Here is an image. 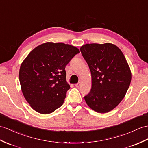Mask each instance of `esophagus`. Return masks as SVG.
Wrapping results in <instances>:
<instances>
[{
	"instance_id": "1",
	"label": "esophagus",
	"mask_w": 148,
	"mask_h": 148,
	"mask_svg": "<svg viewBox=\"0 0 148 148\" xmlns=\"http://www.w3.org/2000/svg\"><path fill=\"white\" fill-rule=\"evenodd\" d=\"M80 85H81V83L78 82V83H77V84H75V86H76V87H78V86H80Z\"/></svg>"
}]
</instances>
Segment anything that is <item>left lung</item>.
Here are the masks:
<instances>
[{
    "label": "left lung",
    "instance_id": "8db88e82",
    "mask_svg": "<svg viewBox=\"0 0 148 148\" xmlns=\"http://www.w3.org/2000/svg\"><path fill=\"white\" fill-rule=\"evenodd\" d=\"M92 75V88L84 97L86 104L99 113L118 106L127 92L131 72L121 50L111 43L86 44L80 48Z\"/></svg>",
    "mask_w": 148,
    "mask_h": 148
}]
</instances>
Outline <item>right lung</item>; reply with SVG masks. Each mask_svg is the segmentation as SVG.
<instances>
[{
  "label": "right lung",
  "instance_id": "add662e5",
  "mask_svg": "<svg viewBox=\"0 0 148 148\" xmlns=\"http://www.w3.org/2000/svg\"><path fill=\"white\" fill-rule=\"evenodd\" d=\"M80 53L73 46L46 42L29 53L19 70L24 98L38 112L48 114L62 106L70 86L65 67Z\"/></svg>",
  "mask_w": 148,
  "mask_h": 148
}]
</instances>
